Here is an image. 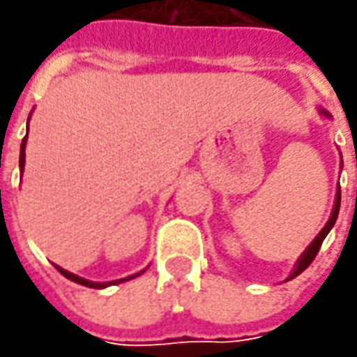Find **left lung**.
I'll return each instance as SVG.
<instances>
[{"label":"left lung","mask_w":357,"mask_h":357,"mask_svg":"<svg viewBox=\"0 0 357 357\" xmlns=\"http://www.w3.org/2000/svg\"><path fill=\"white\" fill-rule=\"evenodd\" d=\"M320 113H322L324 117H330V115H328V113H326L324 109H322V111H320ZM337 213H340V186H337L336 202H334V211H332V216H330V220L326 222V227H324L322 230H320V234H318V236L314 238V242H312L308 248L304 250V254H302V256L298 258V262H296V266H294V270H292V274L288 276V280H292V278H296L298 274H302V272H304V270H306V268H308L310 264H312V260L316 258V254H318V250H320V246H322L324 238L328 236V232H330V230H332V227L336 225Z\"/></svg>","instance_id":"obj_1"}]
</instances>
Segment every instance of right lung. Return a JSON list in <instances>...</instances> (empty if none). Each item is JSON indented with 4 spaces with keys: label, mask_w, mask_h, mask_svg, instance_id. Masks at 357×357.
I'll list each match as a JSON object with an SVG mask.
<instances>
[{
    "label": "right lung",
    "mask_w": 357,
    "mask_h": 357,
    "mask_svg": "<svg viewBox=\"0 0 357 357\" xmlns=\"http://www.w3.org/2000/svg\"><path fill=\"white\" fill-rule=\"evenodd\" d=\"M31 117V115H29ZM25 144H27V135L23 137V141H21V151H20V171L23 172V167H25ZM59 272H61L65 278H69L71 282H77V284H81V286H87V288H107V286H111V284H119V282H125L130 280V278H137L139 274H143V272H139V274H132L129 278H123V280H115V282H91L85 280V278H81V276H77L73 272H69V270H63V268L55 266Z\"/></svg>",
    "instance_id": "1"
}]
</instances>
